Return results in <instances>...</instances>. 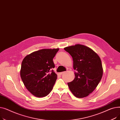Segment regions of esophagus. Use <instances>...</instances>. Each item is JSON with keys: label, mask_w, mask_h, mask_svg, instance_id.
I'll return each instance as SVG.
<instances>
[{"label": "esophagus", "mask_w": 120, "mask_h": 120, "mask_svg": "<svg viewBox=\"0 0 120 120\" xmlns=\"http://www.w3.org/2000/svg\"><path fill=\"white\" fill-rule=\"evenodd\" d=\"M65 72V71H64V72H60V75H62V74H63V73H64Z\"/></svg>", "instance_id": "obj_1"}]
</instances>
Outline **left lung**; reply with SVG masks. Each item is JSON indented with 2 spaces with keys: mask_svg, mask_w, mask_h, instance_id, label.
<instances>
[{
  "mask_svg": "<svg viewBox=\"0 0 120 120\" xmlns=\"http://www.w3.org/2000/svg\"><path fill=\"white\" fill-rule=\"evenodd\" d=\"M64 49L72 56L75 77L68 83L70 90L77 98L86 97L96 89L103 76L101 60L90 48L77 44Z\"/></svg>",
  "mask_w": 120,
  "mask_h": 120,
  "instance_id": "8db88e82",
  "label": "left lung"
}]
</instances>
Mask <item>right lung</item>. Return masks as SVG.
Segmentation results:
<instances>
[{
	"instance_id": "right-lung-1",
	"label": "right lung",
	"mask_w": 120,
	"mask_h": 120,
	"mask_svg": "<svg viewBox=\"0 0 120 120\" xmlns=\"http://www.w3.org/2000/svg\"><path fill=\"white\" fill-rule=\"evenodd\" d=\"M59 49H42L27 55L22 61L20 76L26 89L34 96L43 97L52 90L57 75L52 68Z\"/></svg>"
}]
</instances>
